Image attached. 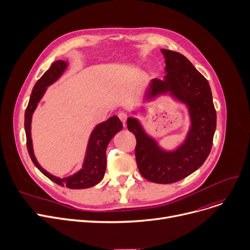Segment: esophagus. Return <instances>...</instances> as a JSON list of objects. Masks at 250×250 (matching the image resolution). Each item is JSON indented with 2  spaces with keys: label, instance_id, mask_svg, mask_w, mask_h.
I'll return each mask as SVG.
<instances>
[{
  "label": "esophagus",
  "instance_id": "obj_1",
  "mask_svg": "<svg viewBox=\"0 0 250 250\" xmlns=\"http://www.w3.org/2000/svg\"><path fill=\"white\" fill-rule=\"evenodd\" d=\"M118 117H120V120L124 123V125L125 126V122H126V118H127V114L125 112H120L118 113Z\"/></svg>",
  "mask_w": 250,
  "mask_h": 250
}]
</instances>
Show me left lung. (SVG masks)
I'll return each instance as SVG.
<instances>
[{"instance_id": "left-lung-1", "label": "left lung", "mask_w": 250, "mask_h": 250, "mask_svg": "<svg viewBox=\"0 0 250 250\" xmlns=\"http://www.w3.org/2000/svg\"><path fill=\"white\" fill-rule=\"evenodd\" d=\"M161 51L165 57L166 75L164 80L153 79L147 97L170 92L186 103L191 122L188 137L177 150L167 152L145 133L136 118H127V128L137 140L135 154L142 176L155 183L168 185L188 177L204 164L213 146L217 115L207 79L179 52Z\"/></svg>"}]
</instances>
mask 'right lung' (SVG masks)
Returning a JSON list of instances; mask_svg holds the SVG:
<instances>
[{"mask_svg":"<svg viewBox=\"0 0 250 250\" xmlns=\"http://www.w3.org/2000/svg\"><path fill=\"white\" fill-rule=\"evenodd\" d=\"M67 68V62L63 61H57L51 64V67L42 76V78L36 82L32 89V93L30 95L29 103L25 111L24 118V127L26 133V146L29 153L30 158L33 164L38 168L39 171L44 174L51 181H54L61 187H67L72 189H83L96 186L99 183L105 173L106 169V147L110 140L123 128V124L116 115L108 118L106 122H103L96 125V127L92 132L88 147L86 151L85 160L83 168L73 174L72 176L59 178L51 175L38 164L36 161L31 141V117L32 113L35 110L37 103L43 96L46 87L57 81L60 76L63 73Z\"/></svg>","mask_w":250,"mask_h":250,"instance_id":"obj_1","label":"right lung"}]
</instances>
